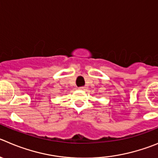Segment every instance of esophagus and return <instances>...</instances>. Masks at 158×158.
<instances>
[{"mask_svg": "<svg viewBox=\"0 0 158 158\" xmlns=\"http://www.w3.org/2000/svg\"><path fill=\"white\" fill-rule=\"evenodd\" d=\"M86 86H81V87H79V89H81V90H85V89H86Z\"/></svg>", "mask_w": 158, "mask_h": 158, "instance_id": "obj_1", "label": "esophagus"}]
</instances>
